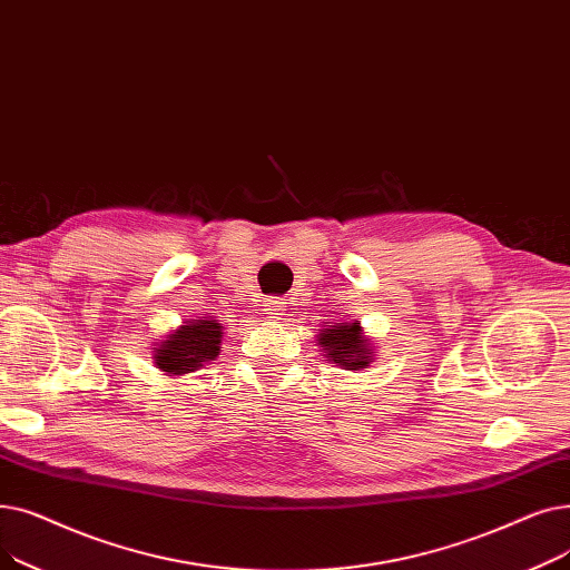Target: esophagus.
<instances>
[{
  "label": "esophagus",
  "instance_id": "obj_1",
  "mask_svg": "<svg viewBox=\"0 0 570 570\" xmlns=\"http://www.w3.org/2000/svg\"><path fill=\"white\" fill-rule=\"evenodd\" d=\"M285 302L283 299H268L266 302V315L271 317V320H283V315H285Z\"/></svg>",
  "mask_w": 570,
  "mask_h": 570
}]
</instances>
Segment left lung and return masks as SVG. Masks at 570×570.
<instances>
[{"instance_id": "8db88e82", "label": "left lung", "mask_w": 570, "mask_h": 570, "mask_svg": "<svg viewBox=\"0 0 570 570\" xmlns=\"http://www.w3.org/2000/svg\"><path fill=\"white\" fill-rule=\"evenodd\" d=\"M317 341L320 347L327 352L330 362L336 366H343L347 371H360L371 364L373 345L364 336L360 320L327 324V330H320Z\"/></svg>"}]
</instances>
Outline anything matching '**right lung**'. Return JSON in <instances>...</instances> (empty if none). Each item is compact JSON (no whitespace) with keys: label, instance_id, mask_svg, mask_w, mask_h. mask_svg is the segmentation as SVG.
I'll use <instances>...</instances> for the list:
<instances>
[{"label":"right lung","instance_id":"right-lung-1","mask_svg":"<svg viewBox=\"0 0 570 570\" xmlns=\"http://www.w3.org/2000/svg\"><path fill=\"white\" fill-rule=\"evenodd\" d=\"M223 327L218 320H187L155 350V366L167 375H185L199 371L220 355Z\"/></svg>","mask_w":570,"mask_h":570}]
</instances>
